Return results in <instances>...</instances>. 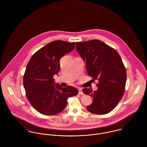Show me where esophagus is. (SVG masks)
Instances as JSON below:
<instances>
[{
  "mask_svg": "<svg viewBox=\"0 0 147 147\" xmlns=\"http://www.w3.org/2000/svg\"><path fill=\"white\" fill-rule=\"evenodd\" d=\"M79 94H80V95H83V94H84V93L83 92L82 88H79Z\"/></svg>",
  "mask_w": 147,
  "mask_h": 147,
  "instance_id": "obj_1",
  "label": "esophagus"
}]
</instances>
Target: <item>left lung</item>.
<instances>
[{"label":"left lung","mask_w":147,"mask_h":147,"mask_svg":"<svg viewBox=\"0 0 147 147\" xmlns=\"http://www.w3.org/2000/svg\"><path fill=\"white\" fill-rule=\"evenodd\" d=\"M76 49L86 63L89 76L98 80V89L84 88L93 100L86 109L97 115L109 113L122 99L126 86V69L118 53L98 40L76 42Z\"/></svg>","instance_id":"8db88e82"}]
</instances>
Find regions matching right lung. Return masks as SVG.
I'll return each instance as SVG.
<instances>
[{"label": "right lung", "mask_w": 147, "mask_h": 147, "mask_svg": "<svg viewBox=\"0 0 147 147\" xmlns=\"http://www.w3.org/2000/svg\"><path fill=\"white\" fill-rule=\"evenodd\" d=\"M75 46V42H50L36 52L26 65L23 77L26 96L32 106L43 115L58 114L65 109L67 99L78 94L75 87L62 88L55 84L53 79L60 70L61 58L72 51Z\"/></svg>", "instance_id": "right-lung-1"}]
</instances>
